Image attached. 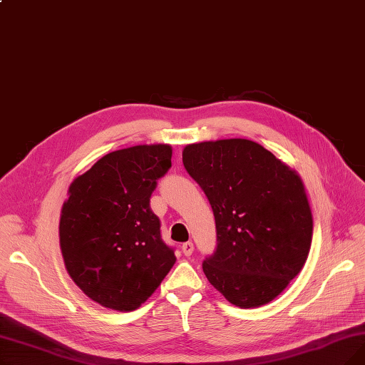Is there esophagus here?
<instances>
[{"label":"esophagus","instance_id":"obj_1","mask_svg":"<svg viewBox=\"0 0 365 365\" xmlns=\"http://www.w3.org/2000/svg\"><path fill=\"white\" fill-rule=\"evenodd\" d=\"M182 252H183V255L186 256V257H189L190 255L194 253V244L190 242V241H187V242H185L183 245H182Z\"/></svg>","mask_w":365,"mask_h":365}]
</instances>
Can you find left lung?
<instances>
[{
  "label": "left lung",
  "instance_id": "obj_1",
  "mask_svg": "<svg viewBox=\"0 0 365 365\" xmlns=\"http://www.w3.org/2000/svg\"><path fill=\"white\" fill-rule=\"evenodd\" d=\"M182 155L216 220V252L202 262L207 279L242 309L269 303L309 255L314 223L302 179L247 139L192 143Z\"/></svg>",
  "mask_w": 365,
  "mask_h": 365
}]
</instances>
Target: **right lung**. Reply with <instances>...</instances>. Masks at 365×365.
<instances>
[{
  "instance_id": "obj_1",
  "label": "right lung",
  "mask_w": 365,
  "mask_h": 365,
  "mask_svg": "<svg viewBox=\"0 0 365 365\" xmlns=\"http://www.w3.org/2000/svg\"><path fill=\"white\" fill-rule=\"evenodd\" d=\"M171 167V146L113 150L69 186L59 237L73 282L105 308L138 309L176 262L150 195Z\"/></svg>"
}]
</instances>
